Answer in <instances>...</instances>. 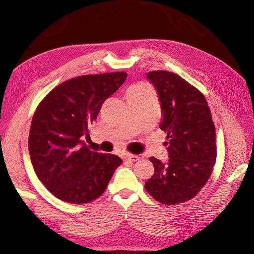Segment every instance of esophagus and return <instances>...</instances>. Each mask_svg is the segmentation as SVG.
Wrapping results in <instances>:
<instances>
[{"instance_id": "esophagus-1", "label": "esophagus", "mask_w": 254, "mask_h": 254, "mask_svg": "<svg viewBox=\"0 0 254 254\" xmlns=\"http://www.w3.org/2000/svg\"><path fill=\"white\" fill-rule=\"evenodd\" d=\"M126 159L127 161H131V163H134V161H137L139 159V157L137 155H127Z\"/></svg>"}]
</instances>
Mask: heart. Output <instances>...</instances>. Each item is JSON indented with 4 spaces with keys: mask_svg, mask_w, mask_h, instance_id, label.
I'll list each match as a JSON object with an SVG mask.
<instances>
[{
    "mask_svg": "<svg viewBox=\"0 0 254 254\" xmlns=\"http://www.w3.org/2000/svg\"><path fill=\"white\" fill-rule=\"evenodd\" d=\"M134 87H137V86H134Z\"/></svg>",
    "mask_w": 254,
    "mask_h": 254,
    "instance_id": "obj_1",
    "label": "heart"
}]
</instances>
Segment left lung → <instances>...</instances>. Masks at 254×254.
Instances as JSON below:
<instances>
[{
	"label": "left lung",
	"instance_id": "obj_1",
	"mask_svg": "<svg viewBox=\"0 0 254 254\" xmlns=\"http://www.w3.org/2000/svg\"><path fill=\"white\" fill-rule=\"evenodd\" d=\"M147 78L161 106L159 127L167 133L169 159L150 157L154 175L145 189L167 205L187 202L209 179L216 161V132L203 94L172 72L154 71Z\"/></svg>",
	"mask_w": 254,
	"mask_h": 254
}]
</instances>
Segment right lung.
Here are the masks:
<instances>
[{"mask_svg": "<svg viewBox=\"0 0 254 254\" xmlns=\"http://www.w3.org/2000/svg\"><path fill=\"white\" fill-rule=\"evenodd\" d=\"M127 76L115 72L65 80L37 107L28 138L31 164L39 180L61 201H94L122 164L117 155L90 150L82 137L89 136L88 126Z\"/></svg>", "mask_w": 254, "mask_h": 254, "instance_id": "add662e5", "label": "right lung"}]
</instances>
